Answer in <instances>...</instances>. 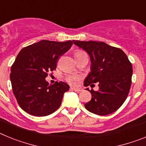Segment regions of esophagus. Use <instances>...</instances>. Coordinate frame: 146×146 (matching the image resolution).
Segmentation results:
<instances>
[{"instance_id":"obj_1","label":"esophagus","mask_w":146,"mask_h":146,"mask_svg":"<svg viewBox=\"0 0 146 146\" xmlns=\"http://www.w3.org/2000/svg\"><path fill=\"white\" fill-rule=\"evenodd\" d=\"M71 90H72V91H75V92H77V93H79V92H80V91H82V88H80L71 87Z\"/></svg>"}]
</instances>
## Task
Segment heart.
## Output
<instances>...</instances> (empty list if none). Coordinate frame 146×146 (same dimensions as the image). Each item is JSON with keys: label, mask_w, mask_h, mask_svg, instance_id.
<instances>
[{"label": "heart", "mask_w": 146, "mask_h": 146, "mask_svg": "<svg viewBox=\"0 0 146 146\" xmlns=\"http://www.w3.org/2000/svg\"><path fill=\"white\" fill-rule=\"evenodd\" d=\"M83 55H86V53L85 52H83V51H81V50H77L74 52V57L75 58L80 57V56ZM65 78L67 82H70V83H74V82H77V80H79L80 79V76L74 74H67Z\"/></svg>", "instance_id": "b5f03b06"}]
</instances>
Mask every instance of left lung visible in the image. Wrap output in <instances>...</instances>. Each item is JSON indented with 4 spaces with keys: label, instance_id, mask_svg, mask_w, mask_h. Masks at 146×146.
Wrapping results in <instances>:
<instances>
[{
    "label": "left lung",
    "instance_id": "8db88e82",
    "mask_svg": "<svg viewBox=\"0 0 146 146\" xmlns=\"http://www.w3.org/2000/svg\"><path fill=\"white\" fill-rule=\"evenodd\" d=\"M73 43L84 50L91 59V72L84 86L99 83L97 91L91 89V100L85 104L91 113L99 115L111 114L123 104L131 84L132 66L123 50L103 42L74 41Z\"/></svg>",
    "mask_w": 146,
    "mask_h": 146
}]
</instances>
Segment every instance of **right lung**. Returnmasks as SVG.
<instances>
[{
	"label": "right lung",
	"mask_w": 146,
	"mask_h": 146,
	"mask_svg": "<svg viewBox=\"0 0 146 146\" xmlns=\"http://www.w3.org/2000/svg\"><path fill=\"white\" fill-rule=\"evenodd\" d=\"M72 44V41L42 40L20 50L11 67L10 80L14 95L24 111L46 116L58 109L69 86L64 82L49 85L45 78Z\"/></svg>",
	"instance_id": "1"
}]
</instances>
